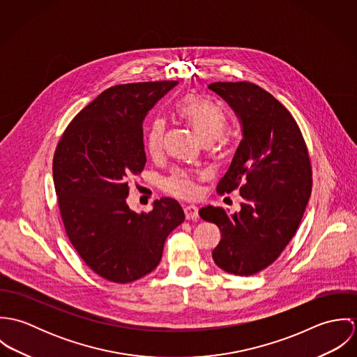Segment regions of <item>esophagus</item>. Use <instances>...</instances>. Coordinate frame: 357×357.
I'll use <instances>...</instances> for the list:
<instances>
[{
	"label": "esophagus",
	"mask_w": 357,
	"mask_h": 357,
	"mask_svg": "<svg viewBox=\"0 0 357 357\" xmlns=\"http://www.w3.org/2000/svg\"><path fill=\"white\" fill-rule=\"evenodd\" d=\"M184 214L187 220H197L198 218V207L194 204H187L184 206Z\"/></svg>",
	"instance_id": "34e87169"
}]
</instances>
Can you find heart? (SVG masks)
Returning <instances> with one entry per match:
<instances>
[{"instance_id":"b5f03b06","label":"heart","mask_w":357,"mask_h":357,"mask_svg":"<svg viewBox=\"0 0 357 357\" xmlns=\"http://www.w3.org/2000/svg\"><path fill=\"white\" fill-rule=\"evenodd\" d=\"M176 111L194 128L204 143L222 140V133L228 128V118L221 107L191 93L177 102ZM165 135L166 122L162 118L153 119L146 136L147 151L153 156L162 153ZM198 177L199 174L194 172L177 169L163 178L162 187L170 195L190 199L198 194Z\"/></svg>"}]
</instances>
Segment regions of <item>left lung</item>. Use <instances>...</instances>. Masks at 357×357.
<instances>
[{"label":"left lung","mask_w":357,"mask_h":357,"mask_svg":"<svg viewBox=\"0 0 357 357\" xmlns=\"http://www.w3.org/2000/svg\"><path fill=\"white\" fill-rule=\"evenodd\" d=\"M242 122L243 139L218 194L241 191V211L206 206L201 218L218 225L213 259L222 271L252 276L269 266L296 235L312 192V166L303 133L289 112L258 85L214 82Z\"/></svg>","instance_id":"left-lung-1"}]
</instances>
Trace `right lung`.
<instances>
[{
    "mask_svg": "<svg viewBox=\"0 0 357 357\" xmlns=\"http://www.w3.org/2000/svg\"><path fill=\"white\" fill-rule=\"evenodd\" d=\"M177 81L115 85L81 109L53 156V183L66 234L99 276L130 283L153 271L167 235L185 215L160 198L149 213L126 204L129 183L146 166L143 121Z\"/></svg>",
    "mask_w": 357,
    "mask_h": 357,
    "instance_id": "1",
    "label": "right lung"
}]
</instances>
